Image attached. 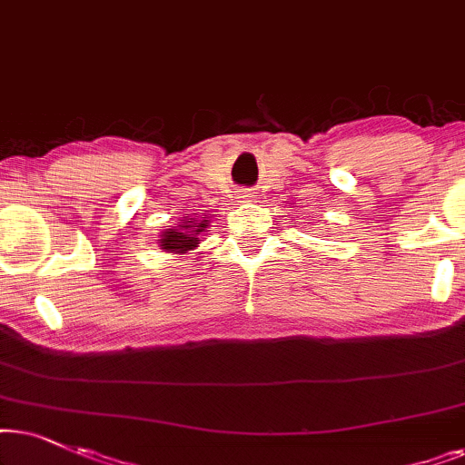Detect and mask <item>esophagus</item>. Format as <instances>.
I'll return each instance as SVG.
<instances>
[{"label":"esophagus","mask_w":465,"mask_h":465,"mask_svg":"<svg viewBox=\"0 0 465 465\" xmlns=\"http://www.w3.org/2000/svg\"><path fill=\"white\" fill-rule=\"evenodd\" d=\"M238 197H242V202H252V197H255V195H252L251 191H240Z\"/></svg>","instance_id":"obj_1"}]
</instances>
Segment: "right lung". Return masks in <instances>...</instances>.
I'll use <instances>...</instances> for the list:
<instances>
[{
	"label": "right lung",
	"instance_id": "obj_1",
	"mask_svg": "<svg viewBox=\"0 0 465 465\" xmlns=\"http://www.w3.org/2000/svg\"><path fill=\"white\" fill-rule=\"evenodd\" d=\"M210 219L206 213L202 216H183L174 227L163 229L159 233V249L165 252H174V255H184V252L197 249L202 233L208 232Z\"/></svg>",
	"mask_w": 465,
	"mask_h": 465
}]
</instances>
